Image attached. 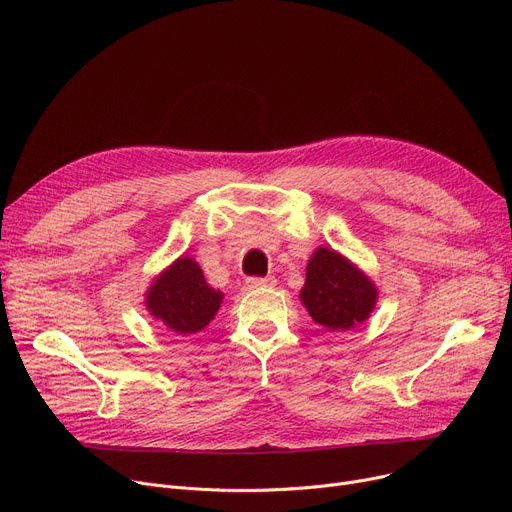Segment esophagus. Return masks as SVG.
Masks as SVG:
<instances>
[{
  "mask_svg": "<svg viewBox=\"0 0 512 512\" xmlns=\"http://www.w3.org/2000/svg\"><path fill=\"white\" fill-rule=\"evenodd\" d=\"M247 286L249 288H274L276 286V278L267 276V278H247Z\"/></svg>",
  "mask_w": 512,
  "mask_h": 512,
  "instance_id": "1",
  "label": "esophagus"
}]
</instances>
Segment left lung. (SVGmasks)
Here are the masks:
<instances>
[{"instance_id":"8db88e82","label":"left lung","mask_w":512,"mask_h":512,"mask_svg":"<svg viewBox=\"0 0 512 512\" xmlns=\"http://www.w3.org/2000/svg\"><path fill=\"white\" fill-rule=\"evenodd\" d=\"M375 297V286L351 261L324 247L313 253L301 301L317 324L332 332L351 330L367 319Z\"/></svg>"}]
</instances>
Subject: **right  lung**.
<instances>
[{
    "label": "right lung",
    "mask_w": 512,
    "mask_h": 512,
    "mask_svg": "<svg viewBox=\"0 0 512 512\" xmlns=\"http://www.w3.org/2000/svg\"><path fill=\"white\" fill-rule=\"evenodd\" d=\"M222 292L209 288L201 267L188 257H180L161 274L147 294V309L153 317L176 334L203 330L220 309Z\"/></svg>",
    "instance_id": "right-lung-1"
}]
</instances>
